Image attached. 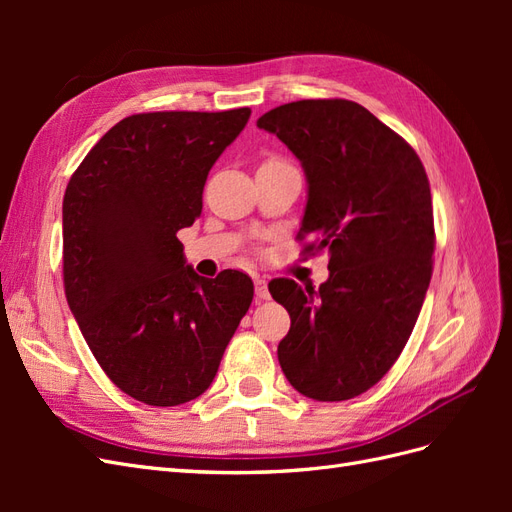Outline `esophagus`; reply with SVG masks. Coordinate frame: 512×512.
Listing matches in <instances>:
<instances>
[{"label":"esophagus","instance_id":"1","mask_svg":"<svg viewBox=\"0 0 512 512\" xmlns=\"http://www.w3.org/2000/svg\"><path fill=\"white\" fill-rule=\"evenodd\" d=\"M254 294H256V303L269 299V286L265 280H260V277L254 280Z\"/></svg>","mask_w":512,"mask_h":512}]
</instances>
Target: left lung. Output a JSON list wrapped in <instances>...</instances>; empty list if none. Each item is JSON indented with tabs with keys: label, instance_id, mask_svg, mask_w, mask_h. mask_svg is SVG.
<instances>
[{
	"label": "left lung",
	"instance_id": "obj_1",
	"mask_svg": "<svg viewBox=\"0 0 512 512\" xmlns=\"http://www.w3.org/2000/svg\"><path fill=\"white\" fill-rule=\"evenodd\" d=\"M256 123L305 170V252H329L318 290L269 284L290 314L277 359L301 395L352 399L393 367L421 314L436 247L427 173L404 138L350 100L290 102Z\"/></svg>",
	"mask_w": 512,
	"mask_h": 512
}]
</instances>
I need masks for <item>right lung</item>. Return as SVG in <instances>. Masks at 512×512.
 <instances>
[{"label":"right lung","instance_id":"obj_1","mask_svg":"<svg viewBox=\"0 0 512 512\" xmlns=\"http://www.w3.org/2000/svg\"><path fill=\"white\" fill-rule=\"evenodd\" d=\"M250 115H130L100 138L66 188L70 312L104 374L147 406L203 395L250 309V277L232 269L200 277L177 239L203 211L209 170Z\"/></svg>","mask_w":512,"mask_h":512}]
</instances>
